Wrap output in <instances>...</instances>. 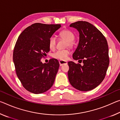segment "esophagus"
Here are the masks:
<instances>
[{
  "label": "esophagus",
  "mask_w": 120,
  "mask_h": 120,
  "mask_svg": "<svg viewBox=\"0 0 120 120\" xmlns=\"http://www.w3.org/2000/svg\"><path fill=\"white\" fill-rule=\"evenodd\" d=\"M59 64L60 66H62L64 64H67V62L66 61H64V60H59Z\"/></svg>",
  "instance_id": "34e87169"
}]
</instances>
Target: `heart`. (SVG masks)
<instances>
[{
	"label": "heart",
	"instance_id": "1",
	"mask_svg": "<svg viewBox=\"0 0 120 120\" xmlns=\"http://www.w3.org/2000/svg\"><path fill=\"white\" fill-rule=\"evenodd\" d=\"M60 36L62 38L67 41L68 45L71 46L72 42L75 39L74 34L69 30H64L60 33ZM49 46L51 50H54L56 46V38L54 36H52L49 41ZM70 51L68 50H59L53 54V58L61 60H65L67 59Z\"/></svg>",
	"mask_w": 120,
	"mask_h": 120
}]
</instances>
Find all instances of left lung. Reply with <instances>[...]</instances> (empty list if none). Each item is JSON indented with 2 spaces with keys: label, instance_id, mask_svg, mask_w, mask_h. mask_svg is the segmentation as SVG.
<instances>
[{
  "label": "left lung",
  "instance_id": "8db88e82",
  "mask_svg": "<svg viewBox=\"0 0 120 120\" xmlns=\"http://www.w3.org/2000/svg\"><path fill=\"white\" fill-rule=\"evenodd\" d=\"M69 26L77 29L79 36L73 58L82 61L83 65L68 62V79L77 90L90 91L104 80L109 66L107 40L96 26L87 22L77 21Z\"/></svg>",
  "mask_w": 120,
  "mask_h": 120
}]
</instances>
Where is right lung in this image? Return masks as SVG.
<instances>
[{
  "instance_id": "add662e5",
  "label": "right lung",
  "mask_w": 120,
  "mask_h": 120,
  "mask_svg": "<svg viewBox=\"0 0 120 120\" xmlns=\"http://www.w3.org/2000/svg\"><path fill=\"white\" fill-rule=\"evenodd\" d=\"M61 26L36 23L26 28L17 40L13 62L19 79L30 92L42 94L54 83L59 62L51 59L49 63L43 64L41 58L50 51L49 39Z\"/></svg>"
}]
</instances>
